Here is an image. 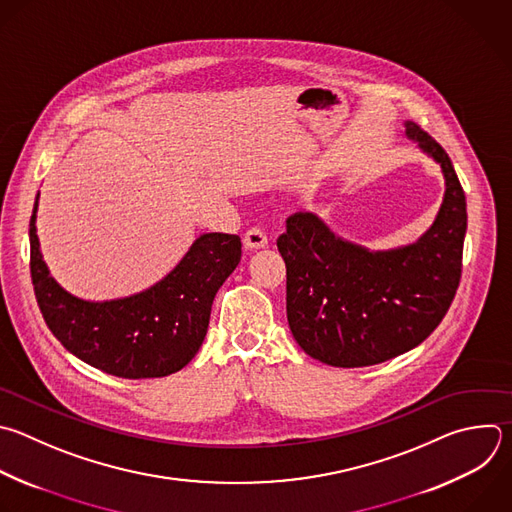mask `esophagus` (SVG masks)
I'll return each instance as SVG.
<instances>
[{"label":"esophagus","instance_id":"1","mask_svg":"<svg viewBox=\"0 0 512 512\" xmlns=\"http://www.w3.org/2000/svg\"><path fill=\"white\" fill-rule=\"evenodd\" d=\"M243 245H245V249H249V251L265 249V247H267V235H265L261 229L253 227V229H249V231L245 233Z\"/></svg>","mask_w":512,"mask_h":512}]
</instances>
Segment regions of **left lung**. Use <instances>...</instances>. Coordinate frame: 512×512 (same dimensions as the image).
I'll return each instance as SVG.
<instances>
[{"label": "left lung", "mask_w": 512, "mask_h": 512, "mask_svg": "<svg viewBox=\"0 0 512 512\" xmlns=\"http://www.w3.org/2000/svg\"><path fill=\"white\" fill-rule=\"evenodd\" d=\"M406 138L440 164L444 197L414 243L372 251L295 213L277 249L287 267V321L299 348L327 366L382 364L420 346L446 315L462 273L466 199L446 150L406 120Z\"/></svg>", "instance_id": "8db88e82"}]
</instances>
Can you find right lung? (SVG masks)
Wrapping results in <instances>:
<instances>
[{"mask_svg": "<svg viewBox=\"0 0 512 512\" xmlns=\"http://www.w3.org/2000/svg\"><path fill=\"white\" fill-rule=\"evenodd\" d=\"M30 219V269L40 311L58 342L88 366L126 380L183 370L203 346L213 299L241 261V239L203 233L179 265L128 297L90 301L66 291L50 273Z\"/></svg>", "mask_w": 512, "mask_h": 512, "instance_id": "right-lung-1", "label": "right lung"}]
</instances>
